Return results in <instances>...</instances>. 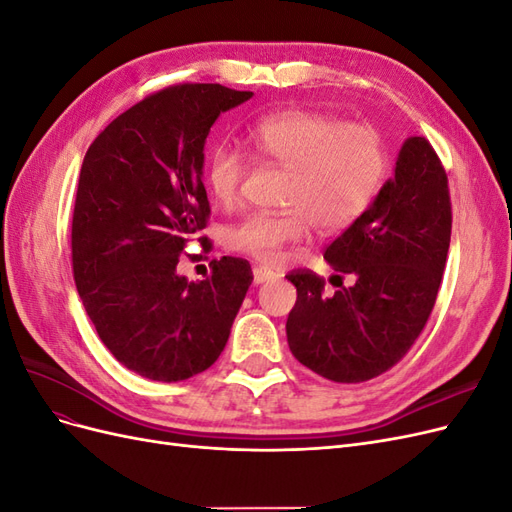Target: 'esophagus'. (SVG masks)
<instances>
[{
    "label": "esophagus",
    "mask_w": 512,
    "mask_h": 512,
    "mask_svg": "<svg viewBox=\"0 0 512 512\" xmlns=\"http://www.w3.org/2000/svg\"><path fill=\"white\" fill-rule=\"evenodd\" d=\"M273 280V273L265 267H254V284H265Z\"/></svg>",
    "instance_id": "obj_1"
}]
</instances>
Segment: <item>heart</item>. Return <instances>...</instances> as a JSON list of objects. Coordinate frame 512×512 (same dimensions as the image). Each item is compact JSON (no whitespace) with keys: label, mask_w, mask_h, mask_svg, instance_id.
<instances>
[{"label":"heart","mask_w":512,"mask_h":512,"mask_svg":"<svg viewBox=\"0 0 512 512\" xmlns=\"http://www.w3.org/2000/svg\"><path fill=\"white\" fill-rule=\"evenodd\" d=\"M260 160L288 168L284 211H256L228 232L235 252L267 267L286 258L312 224L318 232H337L361 218L378 194L386 173L380 132L361 121L290 108L256 121L245 134ZM247 160L237 149L218 147L207 164V188L215 203H237Z\"/></svg>","instance_id":"heart-1"}]
</instances>
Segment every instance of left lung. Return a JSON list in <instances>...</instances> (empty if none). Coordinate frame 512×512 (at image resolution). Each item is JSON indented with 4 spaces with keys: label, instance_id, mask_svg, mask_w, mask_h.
I'll use <instances>...</instances> for the list:
<instances>
[{
    "label": "left lung",
    "instance_id": "8db88e82",
    "mask_svg": "<svg viewBox=\"0 0 512 512\" xmlns=\"http://www.w3.org/2000/svg\"><path fill=\"white\" fill-rule=\"evenodd\" d=\"M451 226L446 170L427 138L412 136L374 205L324 250L337 280L356 282L327 294L314 271L286 275L297 286L286 322L294 359L346 384L397 365L436 305Z\"/></svg>",
    "mask_w": 512,
    "mask_h": 512
}]
</instances>
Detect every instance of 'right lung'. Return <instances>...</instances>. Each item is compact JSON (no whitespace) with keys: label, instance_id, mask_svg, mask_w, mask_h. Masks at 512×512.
Here are the masks:
<instances>
[{"label":"right lung","instance_id":"1","mask_svg":"<svg viewBox=\"0 0 512 512\" xmlns=\"http://www.w3.org/2000/svg\"><path fill=\"white\" fill-rule=\"evenodd\" d=\"M252 91L179 83L121 113L89 145L72 215V273L102 344L138 376L188 380L222 354L254 275L222 256L203 282L177 273L211 207L205 141ZM190 256V254H188Z\"/></svg>","mask_w":512,"mask_h":512}]
</instances>
